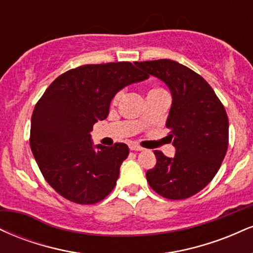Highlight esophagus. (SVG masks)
<instances>
[{
    "mask_svg": "<svg viewBox=\"0 0 253 253\" xmlns=\"http://www.w3.org/2000/svg\"><path fill=\"white\" fill-rule=\"evenodd\" d=\"M129 150H132V151H143L144 149H143V147L138 146V145H135V144H130L129 145Z\"/></svg>",
    "mask_w": 253,
    "mask_h": 253,
    "instance_id": "34e87169",
    "label": "esophagus"
}]
</instances>
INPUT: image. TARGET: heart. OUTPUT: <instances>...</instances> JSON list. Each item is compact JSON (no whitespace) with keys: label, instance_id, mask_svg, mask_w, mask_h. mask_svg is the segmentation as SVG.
<instances>
[{"label":"heart","instance_id":"heart-1","mask_svg":"<svg viewBox=\"0 0 253 253\" xmlns=\"http://www.w3.org/2000/svg\"><path fill=\"white\" fill-rule=\"evenodd\" d=\"M156 90H159V89H156ZM156 90H152V91H156ZM121 96H123V92H118V94L117 95H115V97H114V100H113V102H118V101L119 100H120V98H121Z\"/></svg>","mask_w":253,"mask_h":253}]
</instances>
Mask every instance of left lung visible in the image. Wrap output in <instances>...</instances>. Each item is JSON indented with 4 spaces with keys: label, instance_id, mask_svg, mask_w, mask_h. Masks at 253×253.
Wrapping results in <instances>:
<instances>
[{
    "label": "left lung",
    "instance_id": "left-lung-1",
    "mask_svg": "<svg viewBox=\"0 0 253 253\" xmlns=\"http://www.w3.org/2000/svg\"><path fill=\"white\" fill-rule=\"evenodd\" d=\"M167 84L172 102L165 126L173 157L155 151L157 163L146 172L150 187L170 200L202 190L216 175L228 147V118L211 85L196 72L170 59L134 63Z\"/></svg>",
    "mask_w": 253,
    "mask_h": 253
}]
</instances>
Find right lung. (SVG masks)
<instances>
[{
  "label": "right lung",
  "mask_w": 253,
  "mask_h": 253,
  "mask_svg": "<svg viewBox=\"0 0 253 253\" xmlns=\"http://www.w3.org/2000/svg\"><path fill=\"white\" fill-rule=\"evenodd\" d=\"M147 78L128 62L91 64L60 75L46 89L32 114L30 143L42 176L58 194L92 205L114 189L128 146L94 145L90 132L108 117L120 90Z\"/></svg>",
  "instance_id": "add662e5"
}]
</instances>
